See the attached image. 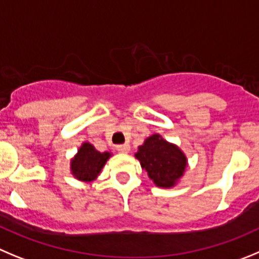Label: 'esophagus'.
Instances as JSON below:
<instances>
[{
  "mask_svg": "<svg viewBox=\"0 0 259 259\" xmlns=\"http://www.w3.org/2000/svg\"><path fill=\"white\" fill-rule=\"evenodd\" d=\"M116 149H117V151L120 152V153H127V152L130 151V146L127 143L120 144V146L116 147Z\"/></svg>",
  "mask_w": 259,
  "mask_h": 259,
  "instance_id": "esophagus-1",
  "label": "esophagus"
}]
</instances>
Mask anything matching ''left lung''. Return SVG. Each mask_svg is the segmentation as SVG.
<instances>
[{
	"label": "left lung",
	"mask_w": 259,
	"mask_h": 259,
	"mask_svg": "<svg viewBox=\"0 0 259 259\" xmlns=\"http://www.w3.org/2000/svg\"><path fill=\"white\" fill-rule=\"evenodd\" d=\"M135 157L149 179L159 188L175 187L184 175L188 159L178 146L168 143L159 134H153L138 147Z\"/></svg>",
	"instance_id": "1"
}]
</instances>
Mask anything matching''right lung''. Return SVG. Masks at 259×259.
Masks as SVG:
<instances>
[{"label":"right lung","mask_w":259,"mask_h":259,"mask_svg":"<svg viewBox=\"0 0 259 259\" xmlns=\"http://www.w3.org/2000/svg\"><path fill=\"white\" fill-rule=\"evenodd\" d=\"M111 157L110 152L97 151L91 143L85 142L78 149V153L71 159L70 168L75 179L85 183L96 180L101 170Z\"/></svg>","instance_id":"obj_1"}]
</instances>
